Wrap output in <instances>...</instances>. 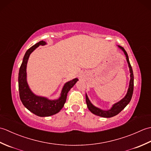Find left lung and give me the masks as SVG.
<instances>
[{"mask_svg":"<svg viewBox=\"0 0 151 151\" xmlns=\"http://www.w3.org/2000/svg\"><path fill=\"white\" fill-rule=\"evenodd\" d=\"M118 47L123 51L124 54H125V56H126V59H127L128 64H129V67L130 73V80L129 89H128V91L126 95H125V97L123 99H122L120 101L117 102V103H115L113 106H112V107L110 109V110H103L93 105L91 102H90V101L89 100V98L88 97L87 94H86V104H87L88 108L89 110V111L93 114L98 115V116L102 117H106V118L111 117L117 115L119 113H120V112L127 106V104L129 103L132 97L133 91H134V74H133L132 68V67H131V65L129 62V56H128V54L126 52V50L124 49L123 47H122L119 45H118Z\"/></svg>","mask_w":151,"mask_h":151,"instance_id":"8db88e82","label":"left lung"}]
</instances>
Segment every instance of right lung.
Listing matches in <instances>:
<instances>
[{
	"label": "right lung",
	"mask_w": 151,
	"mask_h": 151,
	"mask_svg": "<svg viewBox=\"0 0 151 151\" xmlns=\"http://www.w3.org/2000/svg\"><path fill=\"white\" fill-rule=\"evenodd\" d=\"M46 42L41 41L28 49L25 53L19 72V91L22 103L28 110L40 117H48L56 114L62 110L66 101L69 91L73 87L78 78L66 82L62 88L59 99L49 100L46 97L35 95L30 90L27 81V65L30 54L40 45H45Z\"/></svg>",
	"instance_id": "1"
}]
</instances>
